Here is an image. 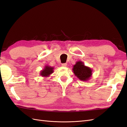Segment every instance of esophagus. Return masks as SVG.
I'll return each instance as SVG.
<instances>
[{"instance_id":"34e87169","label":"esophagus","mask_w":127,"mask_h":127,"mask_svg":"<svg viewBox=\"0 0 127 127\" xmlns=\"http://www.w3.org/2000/svg\"><path fill=\"white\" fill-rule=\"evenodd\" d=\"M66 65H67V64H66V63H63V64H62V66L66 67Z\"/></svg>"}]
</instances>
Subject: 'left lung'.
I'll list each match as a JSON object with an SVG mask.
<instances>
[{
	"label": "left lung",
	"instance_id": "8db88e82",
	"mask_svg": "<svg viewBox=\"0 0 127 127\" xmlns=\"http://www.w3.org/2000/svg\"><path fill=\"white\" fill-rule=\"evenodd\" d=\"M72 70L76 77L83 81H89L93 74V70L90 67L85 66L82 61L77 62Z\"/></svg>",
	"mask_w": 127,
	"mask_h": 127
}]
</instances>
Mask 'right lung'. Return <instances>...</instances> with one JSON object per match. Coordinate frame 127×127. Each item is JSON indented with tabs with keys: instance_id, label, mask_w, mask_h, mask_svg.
Listing matches in <instances>:
<instances>
[{
	"instance_id": "add662e5",
	"label": "right lung",
	"mask_w": 127,
	"mask_h": 127,
	"mask_svg": "<svg viewBox=\"0 0 127 127\" xmlns=\"http://www.w3.org/2000/svg\"><path fill=\"white\" fill-rule=\"evenodd\" d=\"M54 67L50 66L49 65H45L44 68L40 71V75L44 77H49L50 75L54 72Z\"/></svg>"
}]
</instances>
